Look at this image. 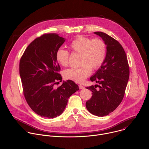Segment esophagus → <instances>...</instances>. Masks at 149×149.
<instances>
[{
  "label": "esophagus",
  "mask_w": 149,
  "mask_h": 149,
  "mask_svg": "<svg viewBox=\"0 0 149 149\" xmlns=\"http://www.w3.org/2000/svg\"><path fill=\"white\" fill-rule=\"evenodd\" d=\"M79 89H81V90H82V89H84V86H81V85H79Z\"/></svg>",
  "instance_id": "34e87169"
}]
</instances>
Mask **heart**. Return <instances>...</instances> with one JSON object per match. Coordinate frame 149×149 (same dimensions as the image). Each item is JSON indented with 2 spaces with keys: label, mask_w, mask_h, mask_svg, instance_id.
<instances>
[{
  "label": "heart",
  "mask_w": 149,
  "mask_h": 149,
  "mask_svg": "<svg viewBox=\"0 0 149 149\" xmlns=\"http://www.w3.org/2000/svg\"><path fill=\"white\" fill-rule=\"evenodd\" d=\"M70 48L74 52L81 54L80 64L78 68H71L63 72V76L76 82H82L92 72V67L98 68L104 62L107 47L105 42L100 39H91L78 36L70 44ZM70 53L63 49H59L56 53V60L62 67H67L69 63Z\"/></svg>",
  "instance_id": "b5f03b06"
}]
</instances>
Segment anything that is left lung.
Returning <instances> with one entry per match:
<instances>
[{
  "mask_svg": "<svg viewBox=\"0 0 149 149\" xmlns=\"http://www.w3.org/2000/svg\"><path fill=\"white\" fill-rule=\"evenodd\" d=\"M94 33L105 42L107 53L100 68L90 77L99 85L86 88L93 92L86 107L93 115L103 117L115 110L122 101L129 79V67L125 52L117 40L104 32Z\"/></svg>",
  "mask_w": 149,
  "mask_h": 149,
  "instance_id": "1",
  "label": "left lung"
}]
</instances>
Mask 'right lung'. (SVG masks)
I'll use <instances>...</instances> for the list:
<instances>
[{
    "instance_id": "1",
    "label": "right lung",
    "mask_w": 149,
    "mask_h": 149,
    "mask_svg": "<svg viewBox=\"0 0 149 149\" xmlns=\"http://www.w3.org/2000/svg\"><path fill=\"white\" fill-rule=\"evenodd\" d=\"M65 40L57 33L42 35L28 45L20 61L25 98L31 109L41 117L53 118L60 116L70 97L79 90L71 80L63 81L60 87L54 88L56 81L62 79L58 73L60 67L56 53Z\"/></svg>"
}]
</instances>
